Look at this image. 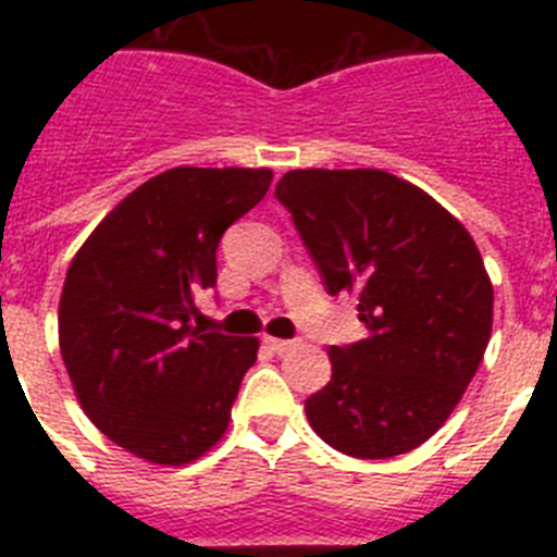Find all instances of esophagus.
<instances>
[{"label":"esophagus","mask_w":557,"mask_h":557,"mask_svg":"<svg viewBox=\"0 0 557 557\" xmlns=\"http://www.w3.org/2000/svg\"><path fill=\"white\" fill-rule=\"evenodd\" d=\"M264 346L270 348V351L273 354H287V351H293L295 346H298V343H295V339H278V337H264Z\"/></svg>","instance_id":"1"}]
</instances>
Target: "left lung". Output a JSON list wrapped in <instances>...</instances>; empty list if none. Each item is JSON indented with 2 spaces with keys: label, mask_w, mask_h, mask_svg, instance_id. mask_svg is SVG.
<instances>
[{
  "label": "left lung",
  "mask_w": 557,
  "mask_h": 557,
  "mask_svg": "<svg viewBox=\"0 0 557 557\" xmlns=\"http://www.w3.org/2000/svg\"><path fill=\"white\" fill-rule=\"evenodd\" d=\"M329 295H359L368 337L332 346L309 424L343 455L385 460L444 426L482 362L494 287L474 239L382 170H293L275 184Z\"/></svg>",
  "instance_id": "8db88e82"
}]
</instances>
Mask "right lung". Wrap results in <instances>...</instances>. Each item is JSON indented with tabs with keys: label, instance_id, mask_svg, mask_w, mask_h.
Masks as SVG:
<instances>
[{
	"label": "right lung",
	"instance_id": "1",
	"mask_svg": "<svg viewBox=\"0 0 557 557\" xmlns=\"http://www.w3.org/2000/svg\"><path fill=\"white\" fill-rule=\"evenodd\" d=\"M270 170L175 166L131 191L69 264L58 337L91 424L131 455L184 466L223 437L259 339L191 326L218 245Z\"/></svg>",
	"mask_w": 557,
	"mask_h": 557
}]
</instances>
